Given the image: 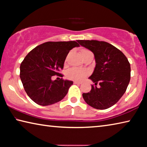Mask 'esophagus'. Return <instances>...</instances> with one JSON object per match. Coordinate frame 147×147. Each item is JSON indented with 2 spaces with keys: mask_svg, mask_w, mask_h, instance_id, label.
Returning <instances> with one entry per match:
<instances>
[{
  "mask_svg": "<svg viewBox=\"0 0 147 147\" xmlns=\"http://www.w3.org/2000/svg\"><path fill=\"white\" fill-rule=\"evenodd\" d=\"M74 84H79V85H80V84H81L80 82H76V81H74Z\"/></svg>",
  "mask_w": 147,
  "mask_h": 147,
  "instance_id": "obj_1",
  "label": "esophagus"
}]
</instances>
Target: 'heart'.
I'll return each instance as SVG.
<instances>
[{
  "instance_id": "b5f03b06",
  "label": "heart",
  "mask_w": 147,
  "mask_h": 147,
  "mask_svg": "<svg viewBox=\"0 0 147 147\" xmlns=\"http://www.w3.org/2000/svg\"><path fill=\"white\" fill-rule=\"evenodd\" d=\"M80 53L82 56H84L86 54L90 53V51L87 49H82L80 51ZM88 75V72L86 71L83 70H78V69H72L70 71H68L67 74V77L69 80H72L75 81H81L84 78Z\"/></svg>"
}]
</instances>
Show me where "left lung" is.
<instances>
[{
	"mask_svg": "<svg viewBox=\"0 0 147 147\" xmlns=\"http://www.w3.org/2000/svg\"><path fill=\"white\" fill-rule=\"evenodd\" d=\"M80 45L94 55L96 66L89 77L95 84L89 93H83L86 102L93 108L106 109L119 100L130 80V64L125 55L115 47L105 41L78 40ZM98 83L100 88L96 86Z\"/></svg>",
	"mask_w": 147,
	"mask_h": 147,
	"instance_id": "1",
	"label": "left lung"
}]
</instances>
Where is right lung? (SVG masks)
Listing matches in <instances>:
<instances>
[{
    "mask_svg": "<svg viewBox=\"0 0 147 147\" xmlns=\"http://www.w3.org/2000/svg\"><path fill=\"white\" fill-rule=\"evenodd\" d=\"M79 44L75 41H48L35 47L27 54L20 66V78L28 96L34 102L48 106L61 100L73 82L53 76L63 77L67 56Z\"/></svg>",
    "mask_w": 147,
    "mask_h": 147,
    "instance_id": "add662e5",
    "label": "right lung"
}]
</instances>
